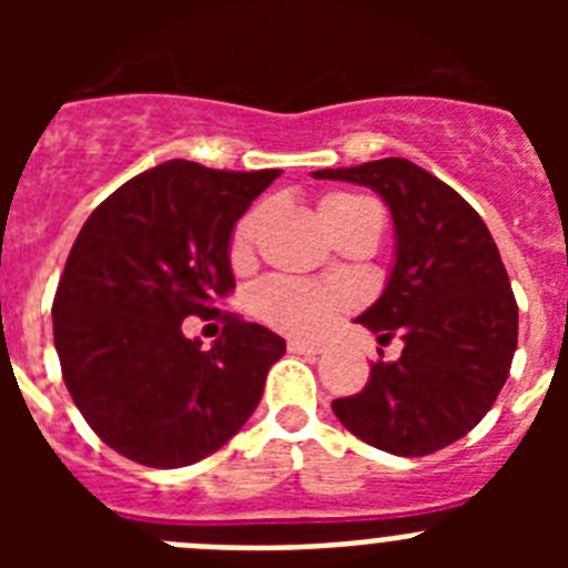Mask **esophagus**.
<instances>
[{
    "label": "esophagus",
    "instance_id": "esophagus-1",
    "mask_svg": "<svg viewBox=\"0 0 568 568\" xmlns=\"http://www.w3.org/2000/svg\"><path fill=\"white\" fill-rule=\"evenodd\" d=\"M287 349L295 355H321L324 353V346L321 344H313V341H298V338L290 341Z\"/></svg>",
    "mask_w": 568,
    "mask_h": 568
}]
</instances>
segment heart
<instances>
[{"instance_id":"b5f03b06","label":"heart","mask_w":568,"mask_h":568,"mask_svg":"<svg viewBox=\"0 0 568 568\" xmlns=\"http://www.w3.org/2000/svg\"><path fill=\"white\" fill-rule=\"evenodd\" d=\"M321 222L329 233L344 227L346 222H353L358 215L373 213L375 207L369 199L355 193H327L318 204ZM261 210H250L247 215H241L235 224L233 235H230V264L235 270L250 267L255 250V235H258ZM253 307L261 321H267L270 327L281 329L290 335H318L344 313L346 295L333 287H321L313 281L287 278V275H275V278L264 281L255 290Z\"/></svg>"}]
</instances>
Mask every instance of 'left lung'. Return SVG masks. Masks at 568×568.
I'll return each mask as SVG.
<instances>
[{
  "label": "left lung",
  "instance_id": "left-lung-1",
  "mask_svg": "<svg viewBox=\"0 0 568 568\" xmlns=\"http://www.w3.org/2000/svg\"><path fill=\"white\" fill-rule=\"evenodd\" d=\"M373 187L393 213L395 264L358 324L389 341L398 361H375L361 393L333 400L364 444L420 458L464 438L491 409L518 349V304L495 239L464 195L406 159L315 170Z\"/></svg>",
  "mask_w": 568,
  "mask_h": 568
}]
</instances>
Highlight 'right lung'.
<instances>
[{"instance_id":"1","label":"right lung","mask_w":568,"mask_h":568,"mask_svg":"<svg viewBox=\"0 0 568 568\" xmlns=\"http://www.w3.org/2000/svg\"><path fill=\"white\" fill-rule=\"evenodd\" d=\"M281 170L173 159L110 193L73 241L53 298V344L70 398L124 458L175 469L222 449L258 406L287 344L219 315L210 349L182 321L222 313L235 287L230 235Z\"/></svg>"}]
</instances>
